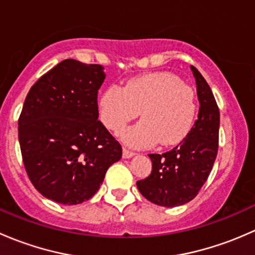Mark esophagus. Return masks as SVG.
<instances>
[{
    "instance_id": "esophagus-1",
    "label": "esophagus",
    "mask_w": 255,
    "mask_h": 255,
    "mask_svg": "<svg viewBox=\"0 0 255 255\" xmlns=\"http://www.w3.org/2000/svg\"><path fill=\"white\" fill-rule=\"evenodd\" d=\"M123 153H122V155H123V158H130V156H133L134 155V151H132V150H129V149H127V148H125V146H123Z\"/></svg>"
}]
</instances>
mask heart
Returning a JSON list of instances; mask_svg holds the SVG:
<instances>
[{
    "label": "heart",
    "instance_id": "obj_1",
    "mask_svg": "<svg viewBox=\"0 0 255 255\" xmlns=\"http://www.w3.org/2000/svg\"><path fill=\"white\" fill-rule=\"evenodd\" d=\"M99 106L102 123L115 133H120L140 111L143 121L122 133L123 140L134 146L180 143L191 129L196 115L194 91L171 73L134 78L123 89L110 86Z\"/></svg>",
    "mask_w": 255,
    "mask_h": 255
}]
</instances>
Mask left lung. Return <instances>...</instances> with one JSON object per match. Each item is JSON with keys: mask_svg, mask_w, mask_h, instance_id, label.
Listing matches in <instances>:
<instances>
[{"mask_svg": "<svg viewBox=\"0 0 255 255\" xmlns=\"http://www.w3.org/2000/svg\"><path fill=\"white\" fill-rule=\"evenodd\" d=\"M191 70L200 102L194 127L171 150L149 154L150 175L137 181L140 194L159 206H180L195 199L217 156L220 110L204 76L195 66Z\"/></svg>", "mask_w": 255, "mask_h": 255, "instance_id": "8db88e82", "label": "left lung"}]
</instances>
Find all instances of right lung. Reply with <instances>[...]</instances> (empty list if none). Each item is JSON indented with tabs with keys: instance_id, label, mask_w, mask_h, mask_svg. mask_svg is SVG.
Wrapping results in <instances>:
<instances>
[{
	"instance_id": "1",
	"label": "right lung",
	"mask_w": 255,
	"mask_h": 255,
	"mask_svg": "<svg viewBox=\"0 0 255 255\" xmlns=\"http://www.w3.org/2000/svg\"><path fill=\"white\" fill-rule=\"evenodd\" d=\"M104 66L66 59L28 92L18 120L23 164L49 200L78 205L91 199L122 146L99 121Z\"/></svg>"
}]
</instances>
